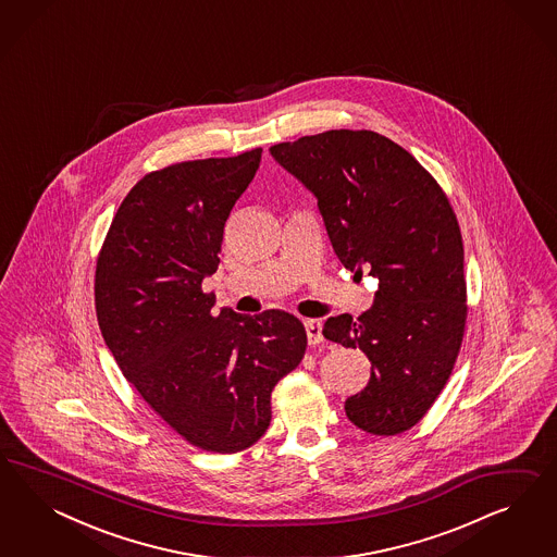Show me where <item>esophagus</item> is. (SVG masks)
<instances>
[{
	"mask_svg": "<svg viewBox=\"0 0 557 557\" xmlns=\"http://www.w3.org/2000/svg\"><path fill=\"white\" fill-rule=\"evenodd\" d=\"M304 326H306V337H308V343L310 345H319L322 343V324L321 321H317V319H308V321H304Z\"/></svg>",
	"mask_w": 557,
	"mask_h": 557,
	"instance_id": "34e87169",
	"label": "esophagus"
}]
</instances>
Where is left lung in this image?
Wrapping results in <instances>:
<instances>
[{"label": "left lung", "mask_w": 557, "mask_h": 557, "mask_svg": "<svg viewBox=\"0 0 557 557\" xmlns=\"http://www.w3.org/2000/svg\"><path fill=\"white\" fill-rule=\"evenodd\" d=\"M270 151L317 198L338 261L380 282L361 317H331L322 329L371 361L368 386L345 412L373 435L408 431L449 380L468 314L449 200L410 152L371 131H329Z\"/></svg>", "instance_id": "obj_1"}]
</instances>
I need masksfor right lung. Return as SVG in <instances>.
Returning a JSON list of instances; mask_svg holds the SVG:
<instances>
[{"mask_svg":"<svg viewBox=\"0 0 557 557\" xmlns=\"http://www.w3.org/2000/svg\"><path fill=\"white\" fill-rule=\"evenodd\" d=\"M261 149L186 161L136 184L101 247L96 312L124 377L191 445L235 454L271 421V392L302 361L306 331L284 310H214L224 224Z\"/></svg>","mask_w":557,"mask_h":557,"instance_id":"add662e5","label":"right lung"}]
</instances>
